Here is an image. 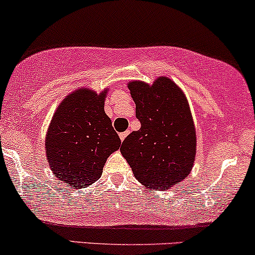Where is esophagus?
Segmentation results:
<instances>
[{
	"mask_svg": "<svg viewBox=\"0 0 255 255\" xmlns=\"http://www.w3.org/2000/svg\"><path fill=\"white\" fill-rule=\"evenodd\" d=\"M128 134H129V132H128V130H127V132L120 133V139H121V140L123 141V140H125V139H126V136L128 135Z\"/></svg>",
	"mask_w": 255,
	"mask_h": 255,
	"instance_id": "1",
	"label": "esophagus"
}]
</instances>
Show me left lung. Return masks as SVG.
I'll return each mask as SVG.
<instances>
[{
    "label": "left lung",
    "mask_w": 255,
    "mask_h": 255,
    "mask_svg": "<svg viewBox=\"0 0 255 255\" xmlns=\"http://www.w3.org/2000/svg\"><path fill=\"white\" fill-rule=\"evenodd\" d=\"M128 89L141 127L123 140L122 156L145 187L169 189L189 175L196 157V130L185 94L163 76L152 85L132 81Z\"/></svg>",
    "instance_id": "1"
}]
</instances>
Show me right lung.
Listing matches in <instances>:
<instances>
[{
  "label": "right lung",
  "mask_w": 255,
  "mask_h": 255,
  "mask_svg": "<svg viewBox=\"0 0 255 255\" xmlns=\"http://www.w3.org/2000/svg\"><path fill=\"white\" fill-rule=\"evenodd\" d=\"M108 89L97 94L80 88L64 98L46 134V155L53 174L72 187L91 185L100 178L106 159L121 139L104 111Z\"/></svg>",
  "instance_id": "right-lung-1"
}]
</instances>
